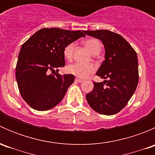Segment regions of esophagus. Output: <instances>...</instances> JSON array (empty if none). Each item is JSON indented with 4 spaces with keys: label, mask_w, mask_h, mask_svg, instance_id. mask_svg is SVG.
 Returning a JSON list of instances; mask_svg holds the SVG:
<instances>
[{
    "label": "esophagus",
    "mask_w": 155,
    "mask_h": 155,
    "mask_svg": "<svg viewBox=\"0 0 155 155\" xmlns=\"http://www.w3.org/2000/svg\"><path fill=\"white\" fill-rule=\"evenodd\" d=\"M75 82H79V83H81V82H83V80H82V79H78V78H76V79H75Z\"/></svg>",
    "instance_id": "34e87169"
}]
</instances>
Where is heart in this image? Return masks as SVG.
Here are the masks:
<instances>
[{
  "mask_svg": "<svg viewBox=\"0 0 155 155\" xmlns=\"http://www.w3.org/2000/svg\"><path fill=\"white\" fill-rule=\"evenodd\" d=\"M84 45L88 48L92 54H98L102 49L101 41L97 39H88L84 42ZM74 46V43H70L65 46L64 49V56L67 60L70 61L73 58ZM67 70L70 74L74 75L81 79H85L95 71V68L92 64H82L75 63L69 65L67 68Z\"/></svg>",
  "mask_w": 155,
  "mask_h": 155,
  "instance_id": "heart-1",
  "label": "heart"
}]
</instances>
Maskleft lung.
I'll use <instances>...</instances> for the list:
<instances>
[{"label": "left lung", "mask_w": 155, "mask_h": 155, "mask_svg": "<svg viewBox=\"0 0 155 155\" xmlns=\"http://www.w3.org/2000/svg\"><path fill=\"white\" fill-rule=\"evenodd\" d=\"M87 35L99 39L105 48V60L97 76L106 79L94 82V89L87 94L89 106L98 113H118L135 92L139 81L137 54L120 34L108 30L84 31Z\"/></svg>", "instance_id": "obj_1"}]
</instances>
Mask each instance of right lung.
Wrapping results in <instances>:
<instances>
[{"label":"right lung","mask_w":155,"mask_h":155,"mask_svg":"<svg viewBox=\"0 0 155 155\" xmlns=\"http://www.w3.org/2000/svg\"><path fill=\"white\" fill-rule=\"evenodd\" d=\"M82 37L85 35L81 31L43 28L21 46L15 77L21 97L31 108L46 111L62 101L75 77L55 70L65 66V46Z\"/></svg>","instance_id":"right-lung-1"}]
</instances>
